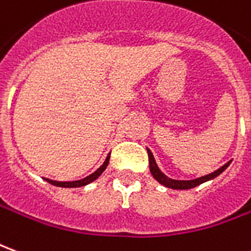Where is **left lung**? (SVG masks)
I'll list each match as a JSON object with an SVG mask.
<instances>
[{
	"label": "left lung",
	"instance_id": "1",
	"mask_svg": "<svg viewBox=\"0 0 251 251\" xmlns=\"http://www.w3.org/2000/svg\"><path fill=\"white\" fill-rule=\"evenodd\" d=\"M148 151V157H150V170H151V174L153 175V178H155L159 183H162L166 187H171V189H179V190H186V189H192V187H196L201 185V183H204L206 180H211L213 178H216L217 175H220L223 173L226 168L228 167L229 163H226L223 167H220L216 171H213L212 174L205 175V176H201V178H197V179H192V180H176V179H171V178H168L166 175L163 174L162 171L159 170L157 167V164L155 162V157L152 155V152L150 150Z\"/></svg>",
	"mask_w": 251,
	"mask_h": 251
}]
</instances>
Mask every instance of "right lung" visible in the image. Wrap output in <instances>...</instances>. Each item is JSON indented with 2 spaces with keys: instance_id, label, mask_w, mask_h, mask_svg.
<instances>
[{
  "instance_id": "add662e5",
  "label": "right lung",
  "mask_w": 251,
  "mask_h": 251,
  "mask_svg": "<svg viewBox=\"0 0 251 251\" xmlns=\"http://www.w3.org/2000/svg\"><path fill=\"white\" fill-rule=\"evenodd\" d=\"M108 162H110V155L106 157V160H104V163L101 164L100 167L96 170L95 173H92L91 175H88V176H85V178H83V179H78V180H72V182H58V180H52V179H47L46 180L49 182V183H51V185H54V186H59V187H80V186H85V185H88V183H91V182H94L95 179H98L99 176L101 175V173L106 170V167H107Z\"/></svg>"
}]
</instances>
